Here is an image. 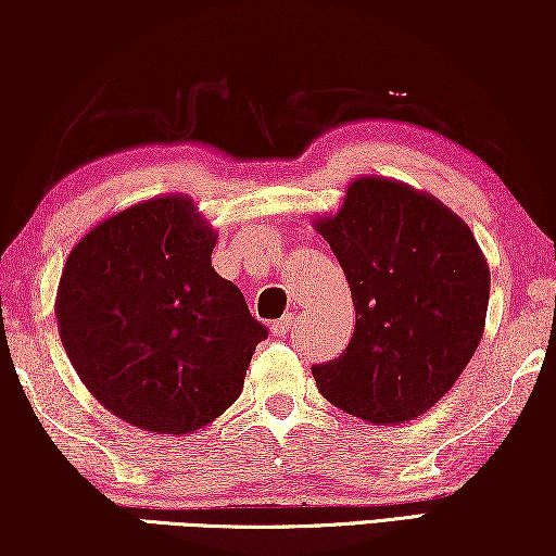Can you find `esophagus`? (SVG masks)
<instances>
[{"label": "esophagus", "mask_w": 556, "mask_h": 556, "mask_svg": "<svg viewBox=\"0 0 556 556\" xmlns=\"http://www.w3.org/2000/svg\"><path fill=\"white\" fill-rule=\"evenodd\" d=\"M293 326H295L293 318L283 316V318H278V321L270 324V331H273V337H286V333L293 331Z\"/></svg>", "instance_id": "obj_1"}]
</instances>
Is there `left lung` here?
<instances>
[{"label":"left lung","instance_id":"left-lung-1","mask_svg":"<svg viewBox=\"0 0 556 556\" xmlns=\"http://www.w3.org/2000/svg\"><path fill=\"white\" fill-rule=\"evenodd\" d=\"M354 299L341 356L314 364L318 392L369 422H405L451 390L481 341L491 273L470 227L435 197L362 177L316 223Z\"/></svg>","mask_w":556,"mask_h":556}]
</instances>
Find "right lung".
Masks as SVG:
<instances>
[{"label":"right lung","instance_id":"right-lung-1","mask_svg":"<svg viewBox=\"0 0 556 556\" xmlns=\"http://www.w3.org/2000/svg\"><path fill=\"white\" fill-rule=\"evenodd\" d=\"M217 235L185 197L134 204L67 257L58 329L90 394L151 432L187 435L240 397L268 329L212 268Z\"/></svg>","mask_w":556,"mask_h":556}]
</instances>
